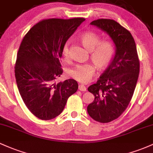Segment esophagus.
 <instances>
[{"mask_svg":"<svg viewBox=\"0 0 153 153\" xmlns=\"http://www.w3.org/2000/svg\"><path fill=\"white\" fill-rule=\"evenodd\" d=\"M78 89L81 91H86V87H85L84 85L80 84L79 86H78Z\"/></svg>","mask_w":153,"mask_h":153,"instance_id":"1","label":"esophagus"}]
</instances>
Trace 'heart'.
I'll return each instance as SVG.
<instances>
[{
    "instance_id": "1",
    "label": "heart",
    "mask_w": 153,
    "mask_h": 153,
    "mask_svg": "<svg viewBox=\"0 0 153 153\" xmlns=\"http://www.w3.org/2000/svg\"><path fill=\"white\" fill-rule=\"evenodd\" d=\"M80 41L85 49L91 52L90 57L99 70H104L111 62L115 54V46L110 41H100L97 33L91 31L85 32L80 37ZM62 56L65 59L69 57V43L63 47ZM96 68L91 63L75 65L68 70L70 78L80 83H87L94 75Z\"/></svg>"
}]
</instances>
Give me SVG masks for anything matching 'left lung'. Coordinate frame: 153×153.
<instances>
[{
	"label": "left lung",
	"mask_w": 153,
	"mask_h": 153,
	"mask_svg": "<svg viewBox=\"0 0 153 153\" xmlns=\"http://www.w3.org/2000/svg\"><path fill=\"white\" fill-rule=\"evenodd\" d=\"M110 36L115 46L111 63L94 84L88 88L94 100L87 111L96 121L109 123L117 118L128 107L134 94L139 73L137 46L130 32L115 20L91 22Z\"/></svg>",
	"instance_id": "1"
}]
</instances>
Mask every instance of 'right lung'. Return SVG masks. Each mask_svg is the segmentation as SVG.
I'll return each mask as SVG.
<instances>
[{
	"label": "right lung",
	"instance_id": "obj_1",
	"mask_svg": "<svg viewBox=\"0 0 153 153\" xmlns=\"http://www.w3.org/2000/svg\"><path fill=\"white\" fill-rule=\"evenodd\" d=\"M84 18L44 19L25 35L18 51L15 77L25 105L41 120H51L63 111L68 98L77 91L76 80L56 83L63 73L60 59L70 36Z\"/></svg>",
	"mask_w": 153,
	"mask_h": 153
}]
</instances>
